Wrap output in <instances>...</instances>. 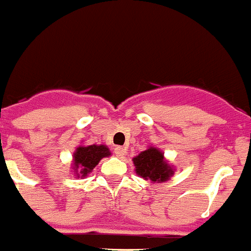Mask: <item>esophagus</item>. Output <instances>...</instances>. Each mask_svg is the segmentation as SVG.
Instances as JSON below:
<instances>
[{
  "label": "esophagus",
  "mask_w": 251,
  "mask_h": 251,
  "mask_svg": "<svg viewBox=\"0 0 251 251\" xmlns=\"http://www.w3.org/2000/svg\"><path fill=\"white\" fill-rule=\"evenodd\" d=\"M114 153L117 154V157H119V158H123L124 155H126V149L123 148V147H116V148H114Z\"/></svg>",
  "instance_id": "1"
}]
</instances>
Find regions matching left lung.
<instances>
[{
	"instance_id": "8db88e82",
	"label": "left lung",
	"mask_w": 251,
	"mask_h": 251,
	"mask_svg": "<svg viewBox=\"0 0 251 251\" xmlns=\"http://www.w3.org/2000/svg\"><path fill=\"white\" fill-rule=\"evenodd\" d=\"M133 164L138 176H141L146 180L149 179L153 183L168 180L174 174L171 165L165 162L164 154L154 147H149L133 158Z\"/></svg>"
}]
</instances>
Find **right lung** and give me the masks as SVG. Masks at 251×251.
<instances>
[{
	"instance_id": "1",
	"label": "right lung",
	"mask_w": 251,
	"mask_h": 251,
	"mask_svg": "<svg viewBox=\"0 0 251 251\" xmlns=\"http://www.w3.org/2000/svg\"><path fill=\"white\" fill-rule=\"evenodd\" d=\"M110 151L107 146H80L73 153V171L75 176L83 178L91 173L94 167L104 157H109Z\"/></svg>"
}]
</instances>
